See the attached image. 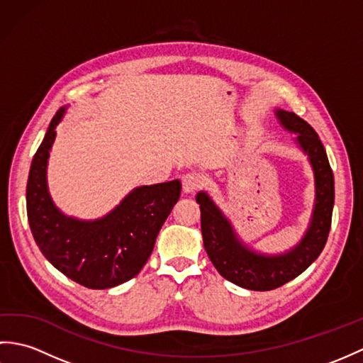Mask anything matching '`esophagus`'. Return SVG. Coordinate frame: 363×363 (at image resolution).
<instances>
[{
	"mask_svg": "<svg viewBox=\"0 0 363 363\" xmlns=\"http://www.w3.org/2000/svg\"><path fill=\"white\" fill-rule=\"evenodd\" d=\"M204 186V177L198 173H189L182 177V189L186 194H195Z\"/></svg>",
	"mask_w": 363,
	"mask_h": 363,
	"instance_id": "esophagus-1",
	"label": "esophagus"
}]
</instances>
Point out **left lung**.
Returning a JSON list of instances; mask_svg holds the SVG:
<instances>
[{"label": "left lung", "instance_id": "obj_1", "mask_svg": "<svg viewBox=\"0 0 363 363\" xmlns=\"http://www.w3.org/2000/svg\"><path fill=\"white\" fill-rule=\"evenodd\" d=\"M282 125L298 133V142L315 172L317 203L312 225L295 250L284 256L265 257L248 251L238 243L228 220L204 191L198 194L196 203L201 209V233L204 248L217 272L238 287L268 291L295 279L317 259L328 242L334 209V173L329 165L325 146L309 123L296 113L277 111Z\"/></svg>", "mask_w": 363, "mask_h": 363}]
</instances>
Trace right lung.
I'll list each match as a JSON object with an SVG mask.
<instances>
[{
	"instance_id": "1",
	"label": "right lung",
	"mask_w": 363,
	"mask_h": 363,
	"mask_svg": "<svg viewBox=\"0 0 363 363\" xmlns=\"http://www.w3.org/2000/svg\"><path fill=\"white\" fill-rule=\"evenodd\" d=\"M64 115H54L30 164L26 212L30 233L43 256L72 281L87 289H111L143 268L159 230L181 196V182L135 189L107 217L96 221L67 218L46 189V162Z\"/></svg>"
}]
</instances>
